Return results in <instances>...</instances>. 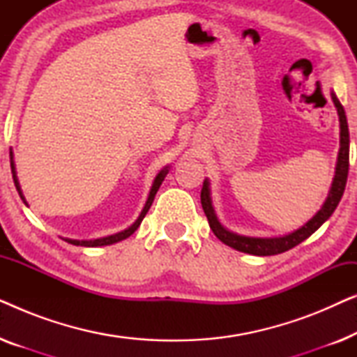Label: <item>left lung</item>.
Instances as JSON below:
<instances>
[{
	"label": "left lung",
	"instance_id": "8db88e82",
	"mask_svg": "<svg viewBox=\"0 0 357 357\" xmlns=\"http://www.w3.org/2000/svg\"><path fill=\"white\" fill-rule=\"evenodd\" d=\"M331 99H333V104L338 110L340 116V153H338V162H336V170H335V178L333 183H331V190L328 193V198L324 203V206L319 213L315 214L314 218L310 219L305 226L297 229L296 232L289 234V236L284 237H276V238H255V237H243L237 236V234L229 232L227 229L221 226V222L218 221L216 214H214L213 204H211V197H209V182L204 180L203 188H202V206L203 211L206 214L209 227L214 232L219 241L226 245L236 248L238 252L250 253V255H258V257H268V255H278V253L287 252L296 245H299L301 242H304L307 237H310L317 229H319L321 224H324L326 219H328L333 211L338 206L341 197L344 193L346 180H348V170H349V130H348V121H346V114L343 105L340 104V100L336 99L335 94H331Z\"/></svg>",
	"mask_w": 357,
	"mask_h": 357
}]
</instances>
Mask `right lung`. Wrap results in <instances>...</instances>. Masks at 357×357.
<instances>
[{
	"mask_svg": "<svg viewBox=\"0 0 357 357\" xmlns=\"http://www.w3.org/2000/svg\"><path fill=\"white\" fill-rule=\"evenodd\" d=\"M9 155H11V172H13V180H14V185H16V190H17V192H19V197H21V198L24 199V197H22V192H21V187H19V182H17V177H16V167H14V160H13V151H9ZM167 172H169V170H167V167H165L164 170H160V172L158 174V177L154 178V183H153V187H151V192H149L148 202H146L144 208H143V211H141L139 218L136 219V222L133 224V226H130L128 229H125V231H121V232H119V234H114V236H109V237H102V238H96V241H71V238H65V241H66L68 243H73V245H84V247H100V245H110V243L120 242V241H123V238L130 237L131 234H133V232L136 231V229L139 227V224H141V221H143V219H144L146 213L149 211L151 204H153V202H154V197H155V193H158L159 187H160V185H162V182H164V178H165V175H167ZM24 203H26V199H24Z\"/></svg>",
	"mask_w": 357,
	"mask_h": 357,
	"instance_id": "1",
	"label": "right lung"
}]
</instances>
